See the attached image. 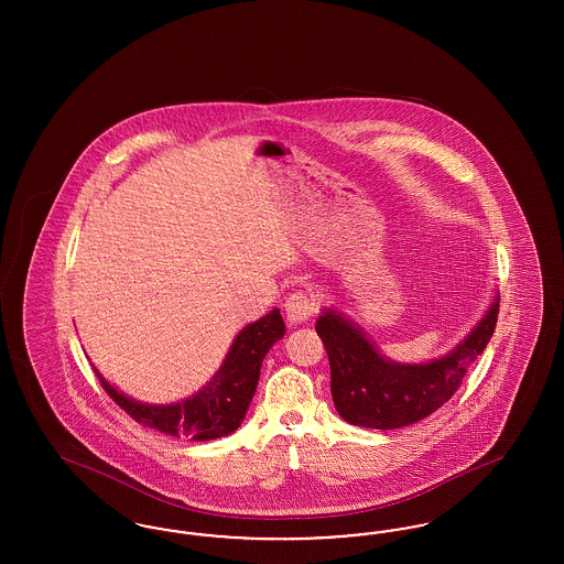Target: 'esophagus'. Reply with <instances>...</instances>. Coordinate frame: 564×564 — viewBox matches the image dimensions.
<instances>
[{
  "label": "esophagus",
  "instance_id": "obj_1",
  "mask_svg": "<svg viewBox=\"0 0 564 564\" xmlns=\"http://www.w3.org/2000/svg\"><path fill=\"white\" fill-rule=\"evenodd\" d=\"M315 313H317V302H315L313 295L294 292L285 300V317H288V322L294 323V325L308 322Z\"/></svg>",
  "mask_w": 564,
  "mask_h": 564
}]
</instances>
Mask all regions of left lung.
<instances>
[{
  "label": "left lung",
  "instance_id": "8db88e82",
  "mask_svg": "<svg viewBox=\"0 0 564 564\" xmlns=\"http://www.w3.org/2000/svg\"><path fill=\"white\" fill-rule=\"evenodd\" d=\"M497 315L499 294L446 355L423 364H400L384 357L347 315L323 308L315 329L327 350L336 412L350 425L382 431L408 427L430 416L455 395L469 366L482 355Z\"/></svg>",
  "mask_w": 564,
  "mask_h": 564
}]
</instances>
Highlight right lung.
Masks as SVG:
<instances>
[{
	"instance_id": "obj_1",
	"label": "right lung",
	"mask_w": 564,
	"mask_h": 564,
	"mask_svg": "<svg viewBox=\"0 0 564 564\" xmlns=\"http://www.w3.org/2000/svg\"><path fill=\"white\" fill-rule=\"evenodd\" d=\"M283 336L285 323L279 308H272L267 317L245 325L232 340L226 359L212 376V380L182 402H137L131 395H124L113 384H109L97 368L95 372L109 398L143 427L161 431L173 437L207 442L221 435H230L232 431L241 427L260 380L262 361L270 347Z\"/></svg>"
}]
</instances>
